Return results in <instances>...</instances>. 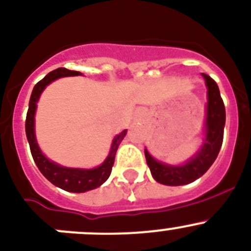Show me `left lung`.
Wrapping results in <instances>:
<instances>
[{"label": "left lung", "instance_id": "8db88e82", "mask_svg": "<svg viewBox=\"0 0 251 251\" xmlns=\"http://www.w3.org/2000/svg\"><path fill=\"white\" fill-rule=\"evenodd\" d=\"M207 86V108L204 122V137L201 149L181 165H170L154 159L145 148V159L152 177L166 186H181L201 177L214 163L223 143L226 126V108L219 94L218 85L212 77L202 74Z\"/></svg>", "mask_w": 251, "mask_h": 251}]
</instances>
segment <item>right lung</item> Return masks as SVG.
I'll return each instance as SVG.
<instances>
[{"label":"right lung","instance_id":"obj_1","mask_svg":"<svg viewBox=\"0 0 251 251\" xmlns=\"http://www.w3.org/2000/svg\"><path fill=\"white\" fill-rule=\"evenodd\" d=\"M82 75L78 71L68 70L65 68H59L56 70H52L51 73L48 74L43 80H40L33 88L32 95L29 100V107H28L27 118H25V134H27L28 143H29L30 152L34 159L35 165L38 166L40 173L45 176V178L50 181L52 185L56 187L65 190L68 192H86V191L95 190L100 187L103 182H106L107 178L109 177L112 171V166L114 164V157H116L117 149L119 144L123 140V138L127 134V129L123 130L122 133L117 134L112 142L111 150L109 154L107 155L106 160L100 166L94 169H76V168H65L59 164L54 163L50 159H48L43 151L40 150L39 145L37 143L35 138V129H34V116L37 111V102L39 100L40 95L44 91L49 83L52 81L58 80L60 77L65 76H78Z\"/></svg>","mask_w":251,"mask_h":251}]
</instances>
